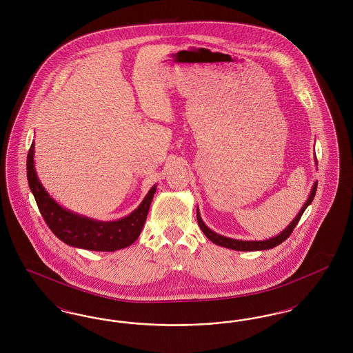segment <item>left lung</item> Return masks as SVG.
<instances>
[{
    "mask_svg": "<svg viewBox=\"0 0 353 353\" xmlns=\"http://www.w3.org/2000/svg\"><path fill=\"white\" fill-rule=\"evenodd\" d=\"M316 164H318V163H316ZM316 189H318V183L314 184V188H312V190H311V194H310L308 200L303 205L299 214L295 217V219L285 228V230H283L281 234L276 235V236H274V238H270L268 241H238V239H232V238H226V236H223V235L217 234V233L212 232V230L202 222L199 212H197V222H199V225H200V228H201L202 233L206 235L213 243H216V245H219V246H223V248H228V249H232V250H238V252L268 250V249H272V248L281 245L283 241H285V239L291 235L292 230L295 229V226L298 225L299 219L302 217L304 210L307 209V206L314 200L315 193H316Z\"/></svg>",
    "mask_w": 353,
    "mask_h": 353,
    "instance_id": "left-lung-1",
    "label": "left lung"
}]
</instances>
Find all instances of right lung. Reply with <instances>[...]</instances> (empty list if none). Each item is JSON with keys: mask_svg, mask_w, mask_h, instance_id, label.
Listing matches in <instances>:
<instances>
[{"mask_svg": "<svg viewBox=\"0 0 353 353\" xmlns=\"http://www.w3.org/2000/svg\"><path fill=\"white\" fill-rule=\"evenodd\" d=\"M33 156L32 143L26 161L29 186L46 225L62 242L94 252H115L134 243L147 219L156 186L152 188L140 206L128 217L112 222L94 221L68 212L51 199L37 177Z\"/></svg>", "mask_w": 353, "mask_h": 353, "instance_id": "add662e5", "label": "right lung"}]
</instances>
